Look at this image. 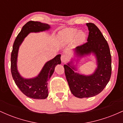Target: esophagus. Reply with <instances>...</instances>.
I'll list each match as a JSON object with an SVG mask.
<instances>
[{"instance_id": "34e87169", "label": "esophagus", "mask_w": 123, "mask_h": 123, "mask_svg": "<svg viewBox=\"0 0 123 123\" xmlns=\"http://www.w3.org/2000/svg\"><path fill=\"white\" fill-rule=\"evenodd\" d=\"M61 60L62 62H65L66 61L68 60V57L65 55H62L61 57Z\"/></svg>"}]
</instances>
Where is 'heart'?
Returning a JSON list of instances; mask_svg holds the SVG:
<instances>
[{"mask_svg":"<svg viewBox=\"0 0 123 123\" xmlns=\"http://www.w3.org/2000/svg\"><path fill=\"white\" fill-rule=\"evenodd\" d=\"M58 37L64 42H70L75 38L77 42L80 43L85 40L86 34L82 31L78 32L76 28H68L61 31L58 33Z\"/></svg>","mask_w":123,"mask_h":123,"instance_id":"heart-1","label":"heart"}]
</instances>
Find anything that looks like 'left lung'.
<instances>
[{
  "mask_svg": "<svg viewBox=\"0 0 123 123\" xmlns=\"http://www.w3.org/2000/svg\"><path fill=\"white\" fill-rule=\"evenodd\" d=\"M89 33L87 42L74 49L79 58L91 54L95 55L97 68L90 75L75 72L72 62L64 65L66 78L70 91L79 98L92 97L99 94L107 85L111 74V58L107 41L99 29L93 23H87Z\"/></svg>",
  "mask_w": 123,
  "mask_h": 123,
  "instance_id": "1",
  "label": "left lung"
}]
</instances>
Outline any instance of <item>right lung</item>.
Masks as SVG:
<instances>
[{"label": "right lung", "mask_w": 123, "mask_h": 123, "mask_svg": "<svg viewBox=\"0 0 123 123\" xmlns=\"http://www.w3.org/2000/svg\"><path fill=\"white\" fill-rule=\"evenodd\" d=\"M47 24L30 21L24 25L14 43L11 54V72L15 83L21 91L28 97L36 99H44L49 95L47 84L54 71L55 66L61 64V54L45 63L37 76L32 79L22 77L17 69V57L19 47L25 37L31 32H39L50 29Z\"/></svg>", "instance_id": "obj_1"}]
</instances>
